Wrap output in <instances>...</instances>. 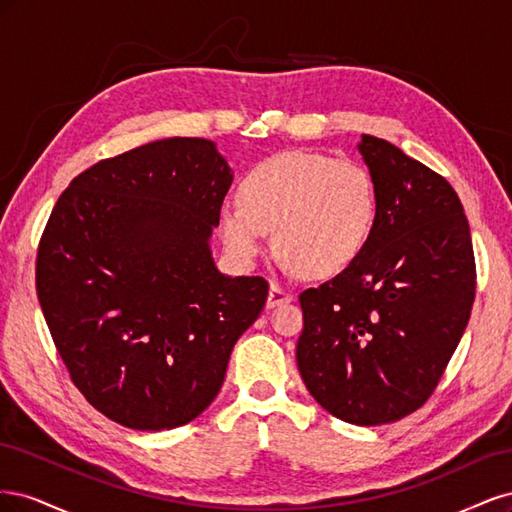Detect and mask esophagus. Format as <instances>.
Listing matches in <instances>:
<instances>
[{
  "label": "esophagus",
  "instance_id": "esophagus-1",
  "mask_svg": "<svg viewBox=\"0 0 512 512\" xmlns=\"http://www.w3.org/2000/svg\"><path fill=\"white\" fill-rule=\"evenodd\" d=\"M292 301V292L284 286H277V284H271L269 288V297H267V307L273 309L277 305H284V303H290Z\"/></svg>",
  "mask_w": 512,
  "mask_h": 512
}]
</instances>
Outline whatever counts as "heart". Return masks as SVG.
<instances>
[{
	"mask_svg": "<svg viewBox=\"0 0 512 512\" xmlns=\"http://www.w3.org/2000/svg\"><path fill=\"white\" fill-rule=\"evenodd\" d=\"M376 209L374 179L359 162L282 151L243 175L241 200L220 205L218 232L232 258L252 265L275 230L288 269L329 277L365 250Z\"/></svg>",
	"mask_w": 512,
	"mask_h": 512,
	"instance_id": "obj_1",
	"label": "heart"
}]
</instances>
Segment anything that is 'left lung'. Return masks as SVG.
<instances>
[{
  "label": "left lung",
  "instance_id": "left-lung-1",
  "mask_svg": "<svg viewBox=\"0 0 512 512\" xmlns=\"http://www.w3.org/2000/svg\"><path fill=\"white\" fill-rule=\"evenodd\" d=\"M356 147L376 185V224L350 267L301 292L297 365L324 410L369 427L436 389L468 327L476 269L451 183L382 138L361 134Z\"/></svg>",
  "mask_w": 512,
  "mask_h": 512
}]
</instances>
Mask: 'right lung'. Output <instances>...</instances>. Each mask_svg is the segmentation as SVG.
<instances>
[{"instance_id":"right-lung-1","label":"right lung","mask_w":512,"mask_h":512,"mask_svg":"<svg viewBox=\"0 0 512 512\" xmlns=\"http://www.w3.org/2000/svg\"><path fill=\"white\" fill-rule=\"evenodd\" d=\"M232 177L213 141L164 138L87 168L44 228V320L72 382L123 427L203 414L265 307L262 277H230L211 254Z\"/></svg>"}]
</instances>
